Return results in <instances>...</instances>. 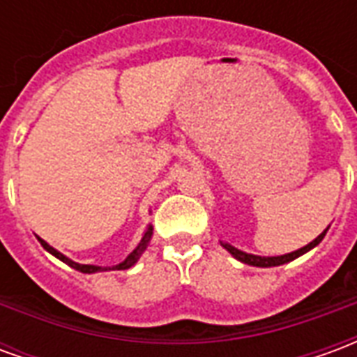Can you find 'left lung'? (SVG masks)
<instances>
[{
  "label": "left lung",
  "mask_w": 357,
  "mask_h": 357,
  "mask_svg": "<svg viewBox=\"0 0 357 357\" xmlns=\"http://www.w3.org/2000/svg\"><path fill=\"white\" fill-rule=\"evenodd\" d=\"M329 229V227H327ZM327 229L321 233V235H317L310 245H306V247L298 248V250H294V252H289V255H283V256H256V255H247V252H243V250H239V248L231 247L229 243H222V247L229 252V255L233 256V258H237L239 262L243 264H248V266H256V268H273V266H281V264H287V262H292L294 258H298V256L306 255L307 250H312L314 247H317L319 243L323 241V237H325V233H327Z\"/></svg>",
  "instance_id": "1"
}]
</instances>
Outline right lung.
I'll list each match as a JSON object with an SVG mask.
<instances>
[{
	"label": "right lung",
	"instance_id": "right-lung-1",
	"mask_svg": "<svg viewBox=\"0 0 357 357\" xmlns=\"http://www.w3.org/2000/svg\"><path fill=\"white\" fill-rule=\"evenodd\" d=\"M151 235H153V225H149L147 227V231H145V235H143V239H141V243L135 247V250H133L132 255L128 256L126 258L124 262L122 264H118V266H112V268H101V266H89V264H78V262H74V260H70V258H66L65 255H61L59 250H55V248L51 247V245H47L45 241L40 239L38 237V241L42 243V247L47 250V252H51V255L55 256V258H59L61 262H65L68 264L70 268L74 269H78V271H82V273H97V271H109V269H130L132 266H135V262L139 260V256L145 252V248H147L149 245V241H151Z\"/></svg>",
	"mask_w": 357,
	"mask_h": 357
}]
</instances>
